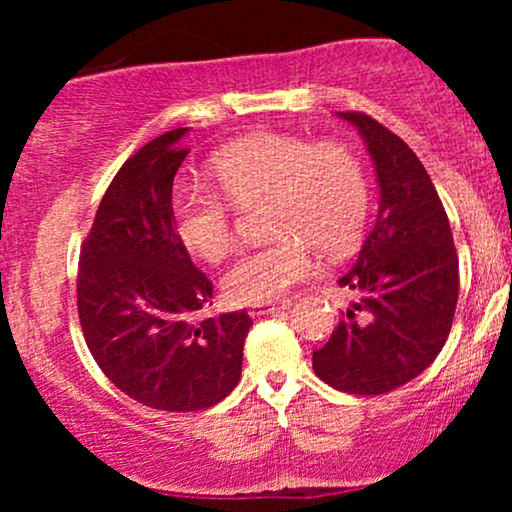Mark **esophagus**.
<instances>
[{
  "label": "esophagus",
  "mask_w": 512,
  "mask_h": 512,
  "mask_svg": "<svg viewBox=\"0 0 512 512\" xmlns=\"http://www.w3.org/2000/svg\"><path fill=\"white\" fill-rule=\"evenodd\" d=\"M291 305V301H272V303H260V305H252L250 315L252 317H260V315H272L276 310H286Z\"/></svg>",
  "instance_id": "esophagus-1"
}]
</instances>
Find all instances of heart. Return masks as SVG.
<instances>
[{"label":"heart","mask_w":512,"mask_h":512,"mask_svg":"<svg viewBox=\"0 0 512 512\" xmlns=\"http://www.w3.org/2000/svg\"><path fill=\"white\" fill-rule=\"evenodd\" d=\"M214 187L182 185L170 199L180 245L216 262L231 250L233 205L269 197V231L281 236L243 250L223 274V291L238 305L272 303L315 274L322 255H344L366 231L370 178L351 146L315 144L291 134H255L211 158Z\"/></svg>","instance_id":"obj_1"}]
</instances>
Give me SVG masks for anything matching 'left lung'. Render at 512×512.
Segmentation results:
<instances>
[{
  "label": "left lung",
  "mask_w": 512,
  "mask_h": 512,
  "mask_svg": "<svg viewBox=\"0 0 512 512\" xmlns=\"http://www.w3.org/2000/svg\"><path fill=\"white\" fill-rule=\"evenodd\" d=\"M358 127L380 182V211L339 286L356 291L330 342L313 351L317 378L349 395H383L414 380L448 339L460 293L450 221L426 168L366 113Z\"/></svg>",
  "instance_id": "left-lung-1"
}]
</instances>
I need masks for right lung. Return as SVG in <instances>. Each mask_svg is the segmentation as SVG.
I'll return each mask as SVG.
<instances>
[{"label":"right lung","instance_id":"add662e5","mask_svg":"<svg viewBox=\"0 0 512 512\" xmlns=\"http://www.w3.org/2000/svg\"><path fill=\"white\" fill-rule=\"evenodd\" d=\"M187 127L151 139L117 170L81 243L76 308L108 380L161 411H199L240 380L252 325L245 310L199 317L214 284L170 221L173 178L190 154Z\"/></svg>","mask_w":512,"mask_h":512}]
</instances>
